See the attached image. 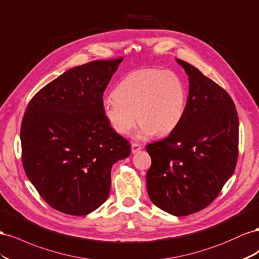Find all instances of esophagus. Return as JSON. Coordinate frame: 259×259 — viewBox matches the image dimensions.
<instances>
[{"instance_id":"1","label":"esophagus","mask_w":259,"mask_h":259,"mask_svg":"<svg viewBox=\"0 0 259 259\" xmlns=\"http://www.w3.org/2000/svg\"><path fill=\"white\" fill-rule=\"evenodd\" d=\"M141 149H142V146L140 145V144H138V143H132V144H131V152H132V153H137V152H139Z\"/></svg>"}]
</instances>
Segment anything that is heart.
Here are the masks:
<instances>
[{
    "label": "heart",
    "mask_w": 259,
    "mask_h": 259,
    "mask_svg": "<svg viewBox=\"0 0 259 259\" xmlns=\"http://www.w3.org/2000/svg\"><path fill=\"white\" fill-rule=\"evenodd\" d=\"M103 102V114L112 129L125 136L141 122L138 138L167 136L178 127L186 113L187 88L172 70L144 68L130 72ZM138 119H136V117Z\"/></svg>",
    "instance_id": "obj_1"
}]
</instances>
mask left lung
I'll return each instance as SVG.
<instances>
[{
    "mask_svg": "<svg viewBox=\"0 0 259 259\" xmlns=\"http://www.w3.org/2000/svg\"><path fill=\"white\" fill-rule=\"evenodd\" d=\"M189 76L186 113L170 135L146 145L152 165L147 193L174 216L204 209L232 176L239 155V117L226 90L191 64L177 60Z\"/></svg>",
    "mask_w": 259,
    "mask_h": 259,
    "instance_id": "8db88e82",
    "label": "left lung"
}]
</instances>
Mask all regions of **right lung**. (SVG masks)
I'll return each mask as SVG.
<instances>
[{
  "label": "right lung",
  "instance_id": "1",
  "mask_svg": "<svg viewBox=\"0 0 259 259\" xmlns=\"http://www.w3.org/2000/svg\"><path fill=\"white\" fill-rule=\"evenodd\" d=\"M123 58L93 61L52 81L29 102L20 129L28 179L52 208L84 216L104 203L110 169L129 142L103 114V93Z\"/></svg>",
  "mask_w": 259,
  "mask_h": 259
}]
</instances>
